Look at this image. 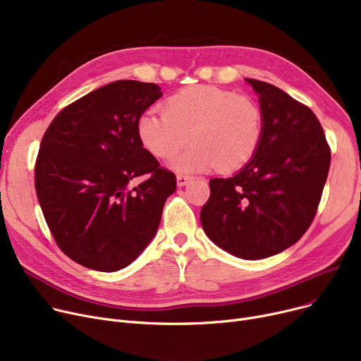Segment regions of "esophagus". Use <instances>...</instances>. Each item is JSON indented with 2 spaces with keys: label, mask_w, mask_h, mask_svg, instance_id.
Listing matches in <instances>:
<instances>
[{
  "label": "esophagus",
  "mask_w": 361,
  "mask_h": 361,
  "mask_svg": "<svg viewBox=\"0 0 361 361\" xmlns=\"http://www.w3.org/2000/svg\"><path fill=\"white\" fill-rule=\"evenodd\" d=\"M193 178H195V177H192V176H184V174H178V176H177V184H178L180 187H183V185L188 184V183H190V181H193Z\"/></svg>",
  "instance_id": "34e87169"
}]
</instances>
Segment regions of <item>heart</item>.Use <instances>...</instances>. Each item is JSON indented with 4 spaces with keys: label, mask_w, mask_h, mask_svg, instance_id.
<instances>
[{
    "label": "heart",
    "mask_w": 361,
    "mask_h": 361,
    "mask_svg": "<svg viewBox=\"0 0 361 361\" xmlns=\"http://www.w3.org/2000/svg\"><path fill=\"white\" fill-rule=\"evenodd\" d=\"M142 146L158 159H171L180 173L218 166L231 173L247 165L262 142L263 118L257 104L234 92L214 86H188L171 94L165 112L150 109L137 120Z\"/></svg>",
    "instance_id": "heart-1"
}]
</instances>
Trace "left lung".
<instances>
[{"label": "left lung", "instance_id": "left-lung-1", "mask_svg": "<svg viewBox=\"0 0 361 361\" xmlns=\"http://www.w3.org/2000/svg\"><path fill=\"white\" fill-rule=\"evenodd\" d=\"M245 80L259 93L262 142L240 173L209 181L200 221L221 249L256 260L291 247L307 231L328 178L331 147L309 106L271 83Z\"/></svg>", "mask_w": 361, "mask_h": 361}]
</instances>
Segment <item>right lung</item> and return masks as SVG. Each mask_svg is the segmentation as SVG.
<instances>
[{"label":"right lung","mask_w":361,"mask_h":361,"mask_svg":"<svg viewBox=\"0 0 361 361\" xmlns=\"http://www.w3.org/2000/svg\"><path fill=\"white\" fill-rule=\"evenodd\" d=\"M162 97L155 83L117 80L63 108L42 137L35 188L49 231L85 268L116 272L154 238L174 173L137 137V120ZM137 176L145 180L132 187Z\"/></svg>","instance_id":"1"}]
</instances>
